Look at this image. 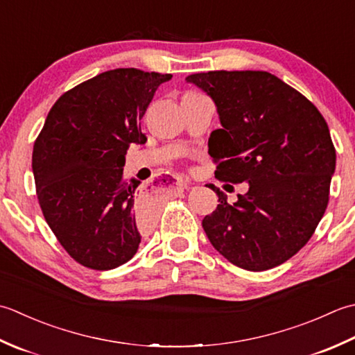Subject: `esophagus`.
I'll list each match as a JSON object with an SVG mask.
<instances>
[{"label":"esophagus","instance_id":"1","mask_svg":"<svg viewBox=\"0 0 355 355\" xmlns=\"http://www.w3.org/2000/svg\"><path fill=\"white\" fill-rule=\"evenodd\" d=\"M162 179V178H161ZM175 185H176V188H179V190H187V188L188 187H190V185H188V182H187V180H184V179H180V178H178L176 179V182H175Z\"/></svg>","mask_w":355,"mask_h":355}]
</instances>
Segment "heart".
Here are the masks:
<instances>
[{"label": "heart", "instance_id": "obj_1", "mask_svg": "<svg viewBox=\"0 0 355 355\" xmlns=\"http://www.w3.org/2000/svg\"><path fill=\"white\" fill-rule=\"evenodd\" d=\"M185 95H199V93H194V92H188V93H185Z\"/></svg>", "mask_w": 355, "mask_h": 355}]
</instances>
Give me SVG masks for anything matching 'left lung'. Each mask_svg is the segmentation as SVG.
<instances>
[{"label": "left lung", "mask_w": 355, "mask_h": 355, "mask_svg": "<svg viewBox=\"0 0 355 355\" xmlns=\"http://www.w3.org/2000/svg\"><path fill=\"white\" fill-rule=\"evenodd\" d=\"M214 101L222 128L208 139L214 175L248 184L202 220L213 247L239 268L265 271L305 247L323 218L336 148L317 107L268 71L216 70L187 76Z\"/></svg>", "instance_id": "left-lung-1"}]
</instances>
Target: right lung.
Segmentation results:
<instances>
[{
  "mask_svg": "<svg viewBox=\"0 0 355 355\" xmlns=\"http://www.w3.org/2000/svg\"><path fill=\"white\" fill-rule=\"evenodd\" d=\"M170 79L139 69L99 73L56 101L36 137L32 170L42 214L87 268L124 265L153 228L155 196L122 175L130 144L147 141L141 119Z\"/></svg>",
  "mask_w": 355,
  "mask_h": 355,
  "instance_id": "add662e5",
  "label": "right lung"
}]
</instances>
